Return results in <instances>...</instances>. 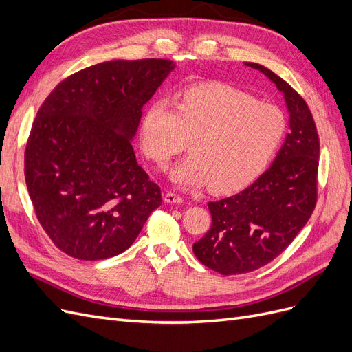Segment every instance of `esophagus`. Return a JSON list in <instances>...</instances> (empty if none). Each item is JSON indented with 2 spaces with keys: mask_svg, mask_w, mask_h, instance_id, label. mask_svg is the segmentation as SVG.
<instances>
[{
  "mask_svg": "<svg viewBox=\"0 0 352 352\" xmlns=\"http://www.w3.org/2000/svg\"><path fill=\"white\" fill-rule=\"evenodd\" d=\"M164 202H167V204H182L184 198L175 192H167L164 195Z\"/></svg>",
  "mask_w": 352,
  "mask_h": 352,
  "instance_id": "esophagus-1",
  "label": "esophagus"
}]
</instances>
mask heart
Here are the masks:
<instances>
[{"label":"heart","mask_w":352,"mask_h":352,"mask_svg":"<svg viewBox=\"0 0 352 352\" xmlns=\"http://www.w3.org/2000/svg\"><path fill=\"white\" fill-rule=\"evenodd\" d=\"M286 133L278 105L225 83H202L186 89L177 107L153 101L141 122V145L151 162L164 168L186 146L190 151L170 173L184 188L210 185L211 192L232 194L260 177Z\"/></svg>","instance_id":"1"}]
</instances>
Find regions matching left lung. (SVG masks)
Segmentation results:
<instances>
[{"label": "left lung", "instance_id": "8db88e82", "mask_svg": "<svg viewBox=\"0 0 352 352\" xmlns=\"http://www.w3.org/2000/svg\"><path fill=\"white\" fill-rule=\"evenodd\" d=\"M278 88L289 113V129L269 170L242 192L208 202L211 228L194 243L195 257L220 274L254 272L282 254L305 226L317 201L320 142L302 97L257 63Z\"/></svg>", "mask_w": 352, "mask_h": 352}]
</instances>
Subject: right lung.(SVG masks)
Wrapping results in <instances>:
<instances>
[{
	"instance_id": "add662e5",
	"label": "right lung",
	"mask_w": 352,
	"mask_h": 352,
	"mask_svg": "<svg viewBox=\"0 0 352 352\" xmlns=\"http://www.w3.org/2000/svg\"><path fill=\"white\" fill-rule=\"evenodd\" d=\"M172 60H111L72 74L38 110L25 151L29 197L42 229L73 258L119 255L162 206L132 140Z\"/></svg>"
}]
</instances>
